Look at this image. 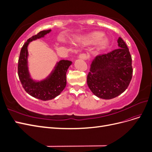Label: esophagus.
Wrapping results in <instances>:
<instances>
[{"mask_svg":"<svg viewBox=\"0 0 152 152\" xmlns=\"http://www.w3.org/2000/svg\"><path fill=\"white\" fill-rule=\"evenodd\" d=\"M79 58H80V59H86L88 58V56H87V55L86 54L83 53V54H81L80 55Z\"/></svg>","mask_w":152,"mask_h":152,"instance_id":"esophagus-1","label":"esophagus"}]
</instances>
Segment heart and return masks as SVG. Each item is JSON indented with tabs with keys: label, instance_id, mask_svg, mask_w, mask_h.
<instances>
[{
	"label": "heart",
	"instance_id": "1",
	"mask_svg": "<svg viewBox=\"0 0 152 152\" xmlns=\"http://www.w3.org/2000/svg\"><path fill=\"white\" fill-rule=\"evenodd\" d=\"M103 36V34L102 32L95 31L85 36L84 40L87 44H93L98 41V48L99 49H104L108 45L109 40L107 37H104Z\"/></svg>",
	"mask_w": 152,
	"mask_h": 152
}]
</instances>
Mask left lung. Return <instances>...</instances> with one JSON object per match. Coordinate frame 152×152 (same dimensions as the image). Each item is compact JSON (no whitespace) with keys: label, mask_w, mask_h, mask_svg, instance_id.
<instances>
[{"label":"left lung","mask_w":152,"mask_h":152,"mask_svg":"<svg viewBox=\"0 0 152 152\" xmlns=\"http://www.w3.org/2000/svg\"><path fill=\"white\" fill-rule=\"evenodd\" d=\"M119 48L96 56L92 61L87 83L94 95L110 99L126 90L132 76V58L126 42L121 37Z\"/></svg>","instance_id":"8db88e82"}]
</instances>
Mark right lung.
<instances>
[{
    "mask_svg": "<svg viewBox=\"0 0 152 152\" xmlns=\"http://www.w3.org/2000/svg\"><path fill=\"white\" fill-rule=\"evenodd\" d=\"M50 31V30L41 31L26 40L21 49L18 65V77L25 91L33 97L43 101L54 98L65 89L66 85V72L72 64L70 61L60 60L46 79L37 82L31 80L27 65L28 55L27 47L31 41L42 37Z\"/></svg>",
    "mask_w": 152,
    "mask_h": 152,
    "instance_id": "right-lung-1",
    "label": "right lung"
}]
</instances>
